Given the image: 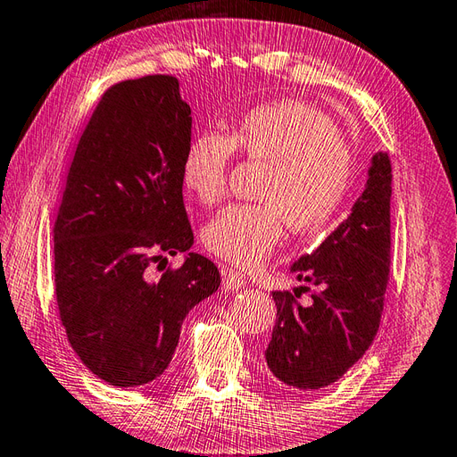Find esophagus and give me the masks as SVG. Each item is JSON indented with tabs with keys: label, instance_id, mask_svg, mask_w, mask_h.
Returning a JSON list of instances; mask_svg holds the SVG:
<instances>
[{
	"label": "esophagus",
	"instance_id": "esophagus-1",
	"mask_svg": "<svg viewBox=\"0 0 457 457\" xmlns=\"http://www.w3.org/2000/svg\"><path fill=\"white\" fill-rule=\"evenodd\" d=\"M221 275H223V283L221 287L226 290H239L241 287L245 285V277L239 273V270H234V269H221Z\"/></svg>",
	"mask_w": 457,
	"mask_h": 457
}]
</instances>
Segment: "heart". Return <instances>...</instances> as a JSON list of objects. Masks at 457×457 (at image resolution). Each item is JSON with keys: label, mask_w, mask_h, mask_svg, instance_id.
<instances>
[{"label": "heart", "mask_w": 457, "mask_h": 457, "mask_svg": "<svg viewBox=\"0 0 457 457\" xmlns=\"http://www.w3.org/2000/svg\"><path fill=\"white\" fill-rule=\"evenodd\" d=\"M234 151L265 162L257 198L216 213L202 229L210 253L245 269L263 265L285 234L316 231L334 218L353 180V154L334 121L312 105L283 100L257 105L228 135L202 131L182 157V182L202 204L228 190Z\"/></svg>", "instance_id": "1"}]
</instances>
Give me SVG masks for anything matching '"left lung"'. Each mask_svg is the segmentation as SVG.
<instances>
[{"label":"left lung","instance_id":"obj_1","mask_svg":"<svg viewBox=\"0 0 457 457\" xmlns=\"http://www.w3.org/2000/svg\"><path fill=\"white\" fill-rule=\"evenodd\" d=\"M369 179L352 213L312 253L290 270L316 287L308 304L295 293L275 290L277 322L265 359L278 381L318 391L342 378L373 344L383 312L391 265L389 154H373Z\"/></svg>","mask_w":457,"mask_h":457}]
</instances>
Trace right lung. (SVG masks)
Masks as SVG:
<instances>
[{
  "instance_id": "obj_1",
  "label": "right lung",
  "mask_w": 457,
  "mask_h": 457,
  "mask_svg": "<svg viewBox=\"0 0 457 457\" xmlns=\"http://www.w3.org/2000/svg\"><path fill=\"white\" fill-rule=\"evenodd\" d=\"M190 105L174 76L112 86L86 125L54 221V290L68 342L113 386L164 373L190 310L220 287V270L190 253L182 157ZM185 263L159 278L163 253Z\"/></svg>"
}]
</instances>
